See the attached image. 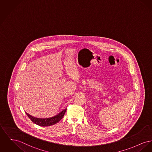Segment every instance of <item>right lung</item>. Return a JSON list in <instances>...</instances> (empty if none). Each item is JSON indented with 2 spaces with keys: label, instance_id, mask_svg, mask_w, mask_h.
I'll list each match as a JSON object with an SVG mask.
<instances>
[{
  "label": "right lung",
  "instance_id": "obj_1",
  "mask_svg": "<svg viewBox=\"0 0 152 152\" xmlns=\"http://www.w3.org/2000/svg\"><path fill=\"white\" fill-rule=\"evenodd\" d=\"M66 110V108L61 111L57 115L48 118H37L36 117L31 116L30 115L27 114V113H26L28 117L30 119V120L33 123L36 124V125H39L40 126H49L58 122L63 118V116H64Z\"/></svg>",
  "mask_w": 152,
  "mask_h": 152
}]
</instances>
